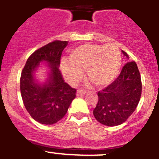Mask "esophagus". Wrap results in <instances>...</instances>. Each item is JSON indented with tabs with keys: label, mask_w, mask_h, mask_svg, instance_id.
Listing matches in <instances>:
<instances>
[{
	"label": "esophagus",
	"mask_w": 159,
	"mask_h": 159,
	"mask_svg": "<svg viewBox=\"0 0 159 159\" xmlns=\"http://www.w3.org/2000/svg\"><path fill=\"white\" fill-rule=\"evenodd\" d=\"M85 93H86L85 91L81 90V89H78V90L77 91V95H78V96H81V95H84Z\"/></svg>",
	"instance_id": "obj_1"
}]
</instances>
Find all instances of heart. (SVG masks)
Returning <instances> with one entry per match:
<instances>
[{
	"label": "heart",
	"instance_id": "1",
	"mask_svg": "<svg viewBox=\"0 0 159 159\" xmlns=\"http://www.w3.org/2000/svg\"><path fill=\"white\" fill-rule=\"evenodd\" d=\"M69 59L62 62L61 70L70 84L79 82L86 69L88 78L95 85H106L115 79L121 66L120 51L113 43L79 46L72 50Z\"/></svg>",
	"mask_w": 159,
	"mask_h": 159
}]
</instances>
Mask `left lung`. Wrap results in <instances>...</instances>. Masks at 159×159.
Wrapping results in <instances>:
<instances>
[{
    "mask_svg": "<svg viewBox=\"0 0 159 159\" xmlns=\"http://www.w3.org/2000/svg\"><path fill=\"white\" fill-rule=\"evenodd\" d=\"M123 53L129 58L126 52ZM141 75L135 61L127 62L116 79L98 92V100L93 110L102 124L114 127L125 122L134 112L141 95Z\"/></svg>",
    "mask_w": 159,
    "mask_h": 159,
    "instance_id": "1",
    "label": "left lung"
}]
</instances>
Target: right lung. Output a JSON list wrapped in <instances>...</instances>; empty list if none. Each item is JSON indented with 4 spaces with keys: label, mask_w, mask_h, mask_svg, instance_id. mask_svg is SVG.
Masks as SVG:
<instances>
[{
    "label": "right lung",
    "mask_w": 159,
    "mask_h": 159,
    "mask_svg": "<svg viewBox=\"0 0 159 159\" xmlns=\"http://www.w3.org/2000/svg\"><path fill=\"white\" fill-rule=\"evenodd\" d=\"M67 41L55 40L35 50L29 58L21 71L20 90L26 110L37 122L53 124L67 113L76 89L64 81L59 69L62 51ZM41 61L48 63L50 78L44 85L34 81V71Z\"/></svg>",
    "instance_id": "right-lung-1"
}]
</instances>
